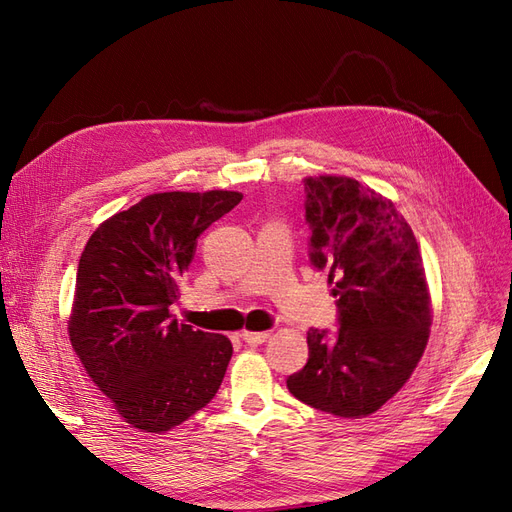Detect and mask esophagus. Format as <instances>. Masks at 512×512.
<instances>
[{"label": "esophagus", "mask_w": 512, "mask_h": 512, "mask_svg": "<svg viewBox=\"0 0 512 512\" xmlns=\"http://www.w3.org/2000/svg\"><path fill=\"white\" fill-rule=\"evenodd\" d=\"M241 339L247 344V346H260L265 344L269 339V333L267 331H258V333H252V331H243L241 333Z\"/></svg>", "instance_id": "obj_1"}]
</instances>
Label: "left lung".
Here are the masks:
<instances>
[{"label": "left lung", "mask_w": 512, "mask_h": 512, "mask_svg": "<svg viewBox=\"0 0 512 512\" xmlns=\"http://www.w3.org/2000/svg\"><path fill=\"white\" fill-rule=\"evenodd\" d=\"M303 183L309 262L335 282L339 327L307 331L309 359L286 384L316 410L367 416L406 384L427 346L423 258L391 200L346 177Z\"/></svg>", "instance_id": "1"}]
</instances>
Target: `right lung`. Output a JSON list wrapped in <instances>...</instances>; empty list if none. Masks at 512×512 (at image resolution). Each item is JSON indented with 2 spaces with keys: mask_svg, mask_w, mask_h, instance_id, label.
Masks as SVG:
<instances>
[{
  "mask_svg": "<svg viewBox=\"0 0 512 512\" xmlns=\"http://www.w3.org/2000/svg\"><path fill=\"white\" fill-rule=\"evenodd\" d=\"M239 192L143 198L89 237L76 271L70 342L123 421L160 433L218 393L230 339L181 324L170 307L196 239L241 203Z\"/></svg>",
  "mask_w": 512,
  "mask_h": 512,
  "instance_id": "right-lung-1",
  "label": "right lung"
}]
</instances>
